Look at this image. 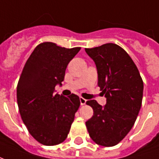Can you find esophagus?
I'll return each mask as SVG.
<instances>
[{
  "label": "esophagus",
  "mask_w": 159,
  "mask_h": 159,
  "mask_svg": "<svg viewBox=\"0 0 159 159\" xmlns=\"http://www.w3.org/2000/svg\"><path fill=\"white\" fill-rule=\"evenodd\" d=\"M87 102V100H85V99H83V97H80V103H81V105L82 106H83V105H85Z\"/></svg>",
  "instance_id": "esophagus-1"
}]
</instances>
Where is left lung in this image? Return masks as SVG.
Returning <instances> with one entry per match:
<instances>
[{
  "instance_id": "left-lung-1",
  "label": "left lung",
  "mask_w": 159,
  "mask_h": 159,
  "mask_svg": "<svg viewBox=\"0 0 159 159\" xmlns=\"http://www.w3.org/2000/svg\"><path fill=\"white\" fill-rule=\"evenodd\" d=\"M85 51L96 66L98 86L107 98L105 106L94 100L87 101L93 110L87 129L95 143L113 147L134 124L141 107L143 81L132 59L117 44L107 43Z\"/></svg>"
}]
</instances>
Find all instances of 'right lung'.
<instances>
[{
    "instance_id": "right-lung-1",
    "label": "right lung",
    "mask_w": 159,
    "mask_h": 159,
    "mask_svg": "<svg viewBox=\"0 0 159 159\" xmlns=\"http://www.w3.org/2000/svg\"><path fill=\"white\" fill-rule=\"evenodd\" d=\"M81 48H66L43 42L34 49L23 69L17 87V101L29 133L46 146L61 143L68 135L79 97L55 93L61 86L66 67Z\"/></svg>"
}]
</instances>
